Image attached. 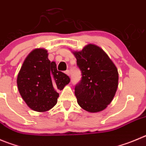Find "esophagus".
<instances>
[{"label":"esophagus","instance_id":"1","mask_svg":"<svg viewBox=\"0 0 146 146\" xmlns=\"http://www.w3.org/2000/svg\"><path fill=\"white\" fill-rule=\"evenodd\" d=\"M65 73H66V74L68 75V76H70V70H67L66 71H65Z\"/></svg>","mask_w":146,"mask_h":146}]
</instances>
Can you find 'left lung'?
<instances>
[{
	"label": "left lung",
	"instance_id": "1",
	"mask_svg": "<svg viewBox=\"0 0 146 146\" xmlns=\"http://www.w3.org/2000/svg\"><path fill=\"white\" fill-rule=\"evenodd\" d=\"M73 54L82 76L75 86L78 104L89 112L104 110L117 92L119 77L116 66L104 50L94 44H88Z\"/></svg>",
	"mask_w": 146,
	"mask_h": 146
}]
</instances>
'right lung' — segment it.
Returning <instances> with one entry per match:
<instances>
[{"instance_id": "add662e5", "label": "right lung", "mask_w": 146, "mask_h": 146, "mask_svg": "<svg viewBox=\"0 0 146 146\" xmlns=\"http://www.w3.org/2000/svg\"><path fill=\"white\" fill-rule=\"evenodd\" d=\"M70 79L50 62L47 51L35 49L24 60L18 74L17 85L21 97L27 105L36 111H46L58 102L59 94Z\"/></svg>"}]
</instances>
